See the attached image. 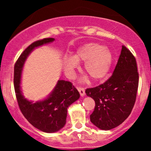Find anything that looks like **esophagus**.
Returning a JSON list of instances; mask_svg holds the SVG:
<instances>
[{"label": "esophagus", "instance_id": "obj_1", "mask_svg": "<svg viewBox=\"0 0 151 151\" xmlns=\"http://www.w3.org/2000/svg\"><path fill=\"white\" fill-rule=\"evenodd\" d=\"M77 89L79 91V93H80L81 96H84L85 95V90H84V88L81 87V86H77Z\"/></svg>", "mask_w": 151, "mask_h": 151}]
</instances>
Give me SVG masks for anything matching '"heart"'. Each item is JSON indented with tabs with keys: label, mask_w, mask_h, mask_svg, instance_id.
Instances as JSON below:
<instances>
[{
	"label": "heart",
	"mask_w": 151,
	"mask_h": 151,
	"mask_svg": "<svg viewBox=\"0 0 151 151\" xmlns=\"http://www.w3.org/2000/svg\"><path fill=\"white\" fill-rule=\"evenodd\" d=\"M84 62V69L86 75L93 81L104 78L110 71L112 64L111 52L106 47L98 43L89 42L78 47L71 55L62 61L65 73L71 74L77 67V63Z\"/></svg>",
	"instance_id": "obj_1"
}]
</instances>
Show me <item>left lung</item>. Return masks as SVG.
<instances>
[{
    "mask_svg": "<svg viewBox=\"0 0 151 151\" xmlns=\"http://www.w3.org/2000/svg\"><path fill=\"white\" fill-rule=\"evenodd\" d=\"M138 79L136 58L123 45L111 77L104 84L85 91L95 101L94 110L90 115L93 125L108 131L129 117L136 101Z\"/></svg>",
    "mask_w": 151,
    "mask_h": 151,
    "instance_id": "left-lung-1",
    "label": "left lung"
}]
</instances>
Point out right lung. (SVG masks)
<instances>
[{"instance_id":"1","label":"right lung","mask_w":151,"mask_h":151,"mask_svg":"<svg viewBox=\"0 0 151 151\" xmlns=\"http://www.w3.org/2000/svg\"><path fill=\"white\" fill-rule=\"evenodd\" d=\"M54 40V38H45L32 43L20 55L14 67L15 92L19 108L30 124L45 133L57 132L65 126L67 108L80 96L72 83L65 80H59L51 93L41 101H29L22 95L20 84L26 59L35 48Z\"/></svg>"}]
</instances>
